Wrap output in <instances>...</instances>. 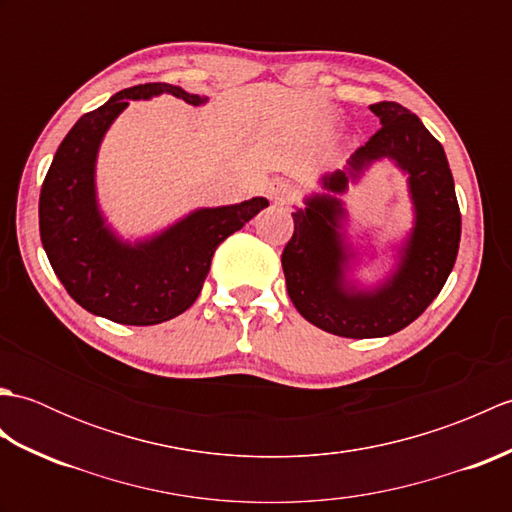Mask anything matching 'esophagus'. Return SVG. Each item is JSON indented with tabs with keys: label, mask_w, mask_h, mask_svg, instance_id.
I'll return each instance as SVG.
<instances>
[{
	"label": "esophagus",
	"mask_w": 512,
	"mask_h": 512,
	"mask_svg": "<svg viewBox=\"0 0 512 512\" xmlns=\"http://www.w3.org/2000/svg\"><path fill=\"white\" fill-rule=\"evenodd\" d=\"M266 193H268V198L273 200V202L286 204V202H290L292 198H295V187H292L288 180H275V182H270V187H268Z\"/></svg>",
	"instance_id": "1"
}]
</instances>
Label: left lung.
Instances as JSON below:
<instances>
[{
    "mask_svg": "<svg viewBox=\"0 0 512 512\" xmlns=\"http://www.w3.org/2000/svg\"><path fill=\"white\" fill-rule=\"evenodd\" d=\"M378 132L358 147L345 169L325 173V193L292 213L295 233L281 253L288 295L306 321L345 339H378L407 328L440 295L460 248L462 217L447 156L416 114L394 101L369 105ZM387 157L408 173L414 228L399 249V264L374 289L346 277L353 258L335 198L376 159Z\"/></svg>",
    "mask_w": 512,
    "mask_h": 512,
    "instance_id": "obj_1",
    "label": "left lung"
}]
</instances>
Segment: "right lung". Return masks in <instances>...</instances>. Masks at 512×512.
<instances>
[{"label": "right lung", "mask_w": 512, "mask_h": 512, "mask_svg": "<svg viewBox=\"0 0 512 512\" xmlns=\"http://www.w3.org/2000/svg\"><path fill=\"white\" fill-rule=\"evenodd\" d=\"M173 94L189 105L209 99L178 85L145 83L83 114L63 138L39 195V233L54 275L81 308L123 325H156L198 299L215 248L266 209V198L198 209L165 231L123 242L96 200V156L129 101Z\"/></svg>", "instance_id": "1"}]
</instances>
